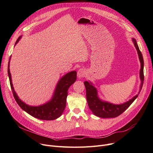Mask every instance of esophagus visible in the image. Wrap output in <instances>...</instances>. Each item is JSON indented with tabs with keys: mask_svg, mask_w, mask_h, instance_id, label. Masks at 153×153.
I'll return each instance as SVG.
<instances>
[{
	"mask_svg": "<svg viewBox=\"0 0 153 153\" xmlns=\"http://www.w3.org/2000/svg\"><path fill=\"white\" fill-rule=\"evenodd\" d=\"M85 75H86V71L84 69L80 68L78 70V76L79 78L84 77L85 76Z\"/></svg>",
	"mask_w": 153,
	"mask_h": 153,
	"instance_id": "esophagus-1",
	"label": "esophagus"
}]
</instances>
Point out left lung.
Returning <instances> with one entry per match:
<instances>
[{"mask_svg": "<svg viewBox=\"0 0 153 153\" xmlns=\"http://www.w3.org/2000/svg\"><path fill=\"white\" fill-rule=\"evenodd\" d=\"M133 42L134 43V45L137 50L138 56H139V59L141 62V69H140V79L141 81V86H140V91L143 85L144 82V60L143 55L140 50L139 47L137 44L136 40L134 39H133ZM85 88H86V99L87 102H88V106L90 108L93 113L96 115L97 116L103 118H115L117 117L121 113L124 112L126 109L132 104L133 101L136 100L138 94L134 97L132 99L128 101L127 102L123 103L121 105H114L110 103L106 102V101H101L98 97L97 90V88L93 86V84L90 82L85 81L84 82Z\"/></svg>", "mask_w": 153, "mask_h": 153, "instance_id": "obj_1", "label": "left lung"}]
</instances>
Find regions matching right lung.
I'll return each mask as SVG.
<instances>
[{"mask_svg": "<svg viewBox=\"0 0 153 153\" xmlns=\"http://www.w3.org/2000/svg\"><path fill=\"white\" fill-rule=\"evenodd\" d=\"M21 38H18L16 42V45ZM8 63V75L9 77L10 84L12 90L13 95L16 102L23 110L26 111L33 117L42 120H53L62 114L65 106H66L67 97L68 95V90L69 87L74 83L76 79V71H70L64 75L58 82L52 98L48 103L39 106H32L28 105L23 102L18 97L17 93L13 89L12 82L11 74L9 69L10 60Z\"/></svg>", "mask_w": 153, "mask_h": 153, "instance_id": "1", "label": "right lung"}]
</instances>
